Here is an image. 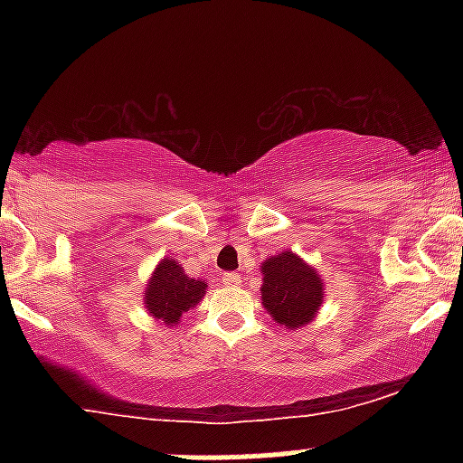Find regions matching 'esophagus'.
Listing matches in <instances>:
<instances>
[{
	"label": "esophagus",
	"instance_id": "34e87169",
	"mask_svg": "<svg viewBox=\"0 0 463 463\" xmlns=\"http://www.w3.org/2000/svg\"><path fill=\"white\" fill-rule=\"evenodd\" d=\"M222 283L228 287H237V285H241V276L235 272H226L224 276H222Z\"/></svg>",
	"mask_w": 463,
	"mask_h": 463
}]
</instances>
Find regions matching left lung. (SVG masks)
Masks as SVG:
<instances>
[{"instance_id": "obj_1", "label": "left lung", "mask_w": 463, "mask_h": 463, "mask_svg": "<svg viewBox=\"0 0 463 463\" xmlns=\"http://www.w3.org/2000/svg\"><path fill=\"white\" fill-rule=\"evenodd\" d=\"M261 300L280 326L298 331L320 311L324 283L320 274L298 254L280 252L261 263Z\"/></svg>"}]
</instances>
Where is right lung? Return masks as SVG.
Returning a JSON list of instances; mask_svg holds the SVG:
<instances>
[{
    "label": "right lung",
    "mask_w": 463,
    "mask_h": 463,
    "mask_svg": "<svg viewBox=\"0 0 463 463\" xmlns=\"http://www.w3.org/2000/svg\"><path fill=\"white\" fill-rule=\"evenodd\" d=\"M206 287L209 285L204 280L189 279L174 259H163L146 287L143 305L152 317L163 320L167 326H176L183 313L204 298Z\"/></svg>",
    "instance_id": "1"
}]
</instances>
